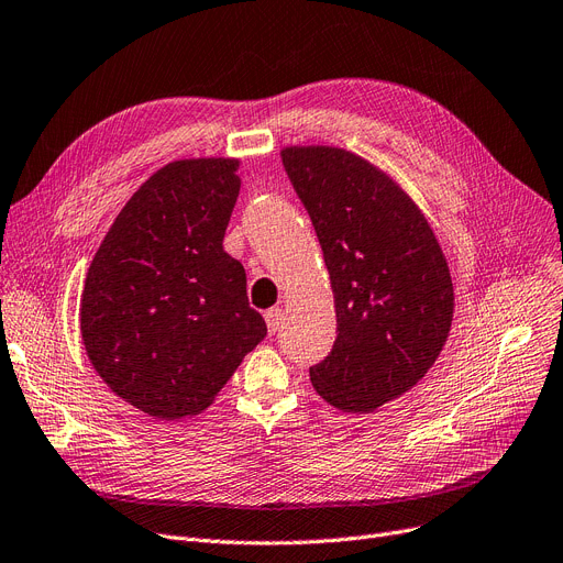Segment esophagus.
Masks as SVG:
<instances>
[{"instance_id":"34e87169","label":"esophagus","mask_w":563,"mask_h":563,"mask_svg":"<svg viewBox=\"0 0 563 563\" xmlns=\"http://www.w3.org/2000/svg\"><path fill=\"white\" fill-rule=\"evenodd\" d=\"M264 320H266V329H268V333H276L278 331V327H280V320H283V310L280 308H268L266 312H264Z\"/></svg>"}]
</instances>
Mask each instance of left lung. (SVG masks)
Listing matches in <instances>:
<instances>
[{
  "instance_id": "left-lung-1",
  "label": "left lung",
  "mask_w": 563,
  "mask_h": 563,
  "mask_svg": "<svg viewBox=\"0 0 563 563\" xmlns=\"http://www.w3.org/2000/svg\"><path fill=\"white\" fill-rule=\"evenodd\" d=\"M280 156L335 299L338 338L310 382L342 411H375L444 347L453 320L446 257L419 207L368 161L338 146H287Z\"/></svg>"
}]
</instances>
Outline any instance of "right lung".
Listing matches in <instances>:
<instances>
[{"mask_svg": "<svg viewBox=\"0 0 563 563\" xmlns=\"http://www.w3.org/2000/svg\"><path fill=\"white\" fill-rule=\"evenodd\" d=\"M239 161L161 167L119 211L87 272L80 331L119 398L161 421L207 409L266 335L223 251Z\"/></svg>", "mask_w": 563, "mask_h": 563, "instance_id": "right-lung-1", "label": "right lung"}]
</instances>
